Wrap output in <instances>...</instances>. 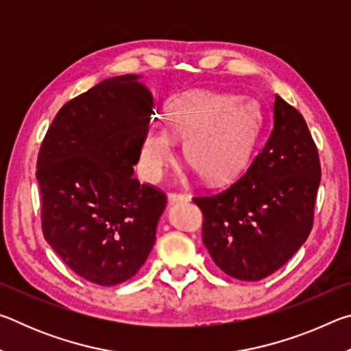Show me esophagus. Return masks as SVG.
<instances>
[{"label":"esophagus","mask_w":351,"mask_h":351,"mask_svg":"<svg viewBox=\"0 0 351 351\" xmlns=\"http://www.w3.org/2000/svg\"><path fill=\"white\" fill-rule=\"evenodd\" d=\"M167 201H169V204H178V203H187L189 198L186 197V195H181V193H169Z\"/></svg>","instance_id":"34e87169"}]
</instances>
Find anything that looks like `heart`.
<instances>
[{"mask_svg":"<svg viewBox=\"0 0 351 351\" xmlns=\"http://www.w3.org/2000/svg\"><path fill=\"white\" fill-rule=\"evenodd\" d=\"M165 122L148 123L139 144L141 167L159 180L175 159V138L186 139L184 153L204 180H235L251 162L261 128V111L247 97L187 91L165 105Z\"/></svg>","mask_w":351,"mask_h":351,"instance_id":"heart-1","label":"heart"}]
</instances>
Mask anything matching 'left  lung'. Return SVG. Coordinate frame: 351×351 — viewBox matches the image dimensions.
<instances>
[{"instance_id":"left-lung-1","label":"left lung","mask_w":351,"mask_h":351,"mask_svg":"<svg viewBox=\"0 0 351 351\" xmlns=\"http://www.w3.org/2000/svg\"><path fill=\"white\" fill-rule=\"evenodd\" d=\"M272 114L269 138L246 173L223 192L193 198L212 260L246 282L282 268L306 241L320 184L317 148L304 116L277 94Z\"/></svg>"}]
</instances>
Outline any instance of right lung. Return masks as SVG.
Here are the masks:
<instances>
[{
	"label": "right lung",
	"mask_w": 351,
	"mask_h": 351,
	"mask_svg": "<svg viewBox=\"0 0 351 351\" xmlns=\"http://www.w3.org/2000/svg\"><path fill=\"white\" fill-rule=\"evenodd\" d=\"M127 74L63 105L41 144V228L75 274L112 287L139 271L156 241L165 195L133 178L153 96Z\"/></svg>",
	"instance_id": "add662e5"
}]
</instances>
